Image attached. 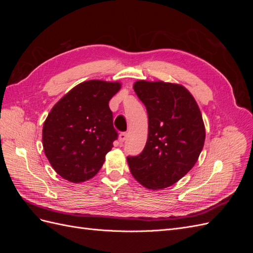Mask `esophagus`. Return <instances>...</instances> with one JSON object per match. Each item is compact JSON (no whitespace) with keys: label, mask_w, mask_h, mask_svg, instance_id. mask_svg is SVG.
I'll return each instance as SVG.
<instances>
[{"label":"esophagus","mask_w":253,"mask_h":253,"mask_svg":"<svg viewBox=\"0 0 253 253\" xmlns=\"http://www.w3.org/2000/svg\"><path fill=\"white\" fill-rule=\"evenodd\" d=\"M127 138V134L126 133H120L119 134V141L120 142H125Z\"/></svg>","instance_id":"esophagus-1"}]
</instances>
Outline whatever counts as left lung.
I'll return each mask as SVG.
<instances>
[{
    "mask_svg": "<svg viewBox=\"0 0 253 253\" xmlns=\"http://www.w3.org/2000/svg\"><path fill=\"white\" fill-rule=\"evenodd\" d=\"M134 90L149 117L148 140L138 156L126 160L144 188L162 190L182 178L196 164L206 131L194 97L177 83L138 80Z\"/></svg>",
    "mask_w": 253,
    "mask_h": 253,
    "instance_id": "left-lung-1",
    "label": "left lung"
}]
</instances>
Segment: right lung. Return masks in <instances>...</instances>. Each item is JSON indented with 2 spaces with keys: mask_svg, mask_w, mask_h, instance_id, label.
I'll return each instance as SVG.
<instances>
[{
  "mask_svg": "<svg viewBox=\"0 0 253 253\" xmlns=\"http://www.w3.org/2000/svg\"><path fill=\"white\" fill-rule=\"evenodd\" d=\"M121 83L84 81L53 105L44 121L42 142L61 177L79 183L93 178L117 139L109 101Z\"/></svg>",
  "mask_w": 253,
  "mask_h": 253,
  "instance_id": "add662e5",
  "label": "right lung"
}]
</instances>
